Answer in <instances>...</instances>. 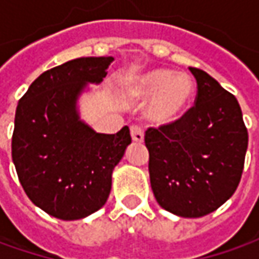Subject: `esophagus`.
Wrapping results in <instances>:
<instances>
[{
	"label": "esophagus",
	"mask_w": 259,
	"mask_h": 259,
	"mask_svg": "<svg viewBox=\"0 0 259 259\" xmlns=\"http://www.w3.org/2000/svg\"><path fill=\"white\" fill-rule=\"evenodd\" d=\"M131 138H133V141L135 143H143L144 141V133H143V130L140 128V126H131Z\"/></svg>",
	"instance_id": "esophagus-1"
}]
</instances>
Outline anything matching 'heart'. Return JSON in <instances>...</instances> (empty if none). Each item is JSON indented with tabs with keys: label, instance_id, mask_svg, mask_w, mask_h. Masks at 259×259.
<instances>
[{
	"label": "heart",
	"instance_id": "1",
	"mask_svg": "<svg viewBox=\"0 0 259 259\" xmlns=\"http://www.w3.org/2000/svg\"><path fill=\"white\" fill-rule=\"evenodd\" d=\"M122 91L133 101H147L145 119L155 126H164L177 122L189 111L194 83L186 73H176L167 67H153L126 79Z\"/></svg>",
	"mask_w": 259,
	"mask_h": 259
}]
</instances>
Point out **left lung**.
I'll list each match as a JSON object with an SVG mask.
<instances>
[{"label": "left lung", "instance_id": "1", "mask_svg": "<svg viewBox=\"0 0 259 259\" xmlns=\"http://www.w3.org/2000/svg\"><path fill=\"white\" fill-rule=\"evenodd\" d=\"M189 70L197 82L196 105L174 124L148 128L145 145L158 204L182 218H202L235 193L248 133L234 95L203 70Z\"/></svg>", "mask_w": 259, "mask_h": 259}]
</instances>
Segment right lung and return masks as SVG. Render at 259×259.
<instances>
[{"label":"right lung","instance_id":"add662e5","mask_svg":"<svg viewBox=\"0 0 259 259\" xmlns=\"http://www.w3.org/2000/svg\"><path fill=\"white\" fill-rule=\"evenodd\" d=\"M112 56L80 57L38 76L18 101L13 163L28 199L50 216L77 221L108 200L112 171L131 144L130 128L101 134L79 101L102 83Z\"/></svg>","mask_w":259,"mask_h":259}]
</instances>
